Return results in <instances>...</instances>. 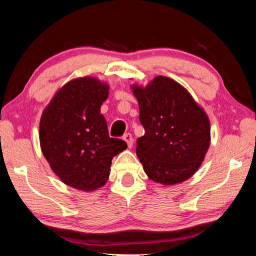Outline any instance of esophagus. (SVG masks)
Returning a JSON list of instances; mask_svg holds the SVG:
<instances>
[{"label":"esophagus","mask_w":256,"mask_h":256,"mask_svg":"<svg viewBox=\"0 0 256 256\" xmlns=\"http://www.w3.org/2000/svg\"><path fill=\"white\" fill-rule=\"evenodd\" d=\"M124 140L126 142H127V144H128V148H132V142H134V140H132V134H124Z\"/></svg>","instance_id":"obj_1"}]
</instances>
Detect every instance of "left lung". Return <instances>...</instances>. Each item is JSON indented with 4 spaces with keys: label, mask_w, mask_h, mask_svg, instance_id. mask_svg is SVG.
I'll list each match as a JSON object with an SVG mask.
<instances>
[{
    "label": "left lung",
    "mask_w": 256,
    "mask_h": 256,
    "mask_svg": "<svg viewBox=\"0 0 256 256\" xmlns=\"http://www.w3.org/2000/svg\"><path fill=\"white\" fill-rule=\"evenodd\" d=\"M144 135L136 155L149 180L163 185L186 180L202 166L211 142L205 110L180 84L157 76L146 86L132 85Z\"/></svg>",
    "instance_id": "obj_1"
}]
</instances>
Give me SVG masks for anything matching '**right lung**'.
<instances>
[{
    "label": "right lung",
    "instance_id": "add662e5",
    "mask_svg": "<svg viewBox=\"0 0 256 256\" xmlns=\"http://www.w3.org/2000/svg\"><path fill=\"white\" fill-rule=\"evenodd\" d=\"M108 90V84L94 76L70 80L42 114V152L62 183L76 190L93 191L106 184L112 160L127 148L124 141L110 138L100 114Z\"/></svg>",
    "mask_w": 256,
    "mask_h": 256
}]
</instances>
